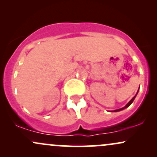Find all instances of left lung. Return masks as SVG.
<instances>
[{
	"instance_id": "obj_1",
	"label": "left lung",
	"mask_w": 157,
	"mask_h": 157,
	"mask_svg": "<svg viewBox=\"0 0 157 157\" xmlns=\"http://www.w3.org/2000/svg\"><path fill=\"white\" fill-rule=\"evenodd\" d=\"M138 91H139V89H138V91H137V92H136V95H135V96L133 97L132 99H131V100H130V101H129L128 102L127 104H126V105L125 106V107H123V108H122V109H117V110H114V111H111V112H117V111H122V110H123V109H126V108H128V106H130L131 105V103H132L133 102H134V99H135V97H136V95H137V94H138Z\"/></svg>"
}]
</instances>
